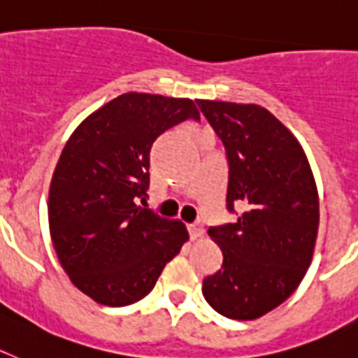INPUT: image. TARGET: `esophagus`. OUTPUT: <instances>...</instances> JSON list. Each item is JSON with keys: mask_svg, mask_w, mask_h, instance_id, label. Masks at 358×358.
Masks as SVG:
<instances>
[{"mask_svg": "<svg viewBox=\"0 0 358 358\" xmlns=\"http://www.w3.org/2000/svg\"><path fill=\"white\" fill-rule=\"evenodd\" d=\"M189 234H191V238H192V239L201 238V236L205 234L203 225H201L200 222H198V223H192V225H189Z\"/></svg>", "mask_w": 358, "mask_h": 358, "instance_id": "esophagus-1", "label": "esophagus"}]
</instances>
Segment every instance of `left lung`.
<instances>
[{
	"mask_svg": "<svg viewBox=\"0 0 358 358\" xmlns=\"http://www.w3.org/2000/svg\"><path fill=\"white\" fill-rule=\"evenodd\" d=\"M198 106L225 145L227 210L238 216L209 227L223 263L201 292L217 313L250 321L285 303L312 263L315 180L299 142L268 110L223 101Z\"/></svg>",
	"mask_w": 358,
	"mask_h": 358,
	"instance_id": "1",
	"label": "left lung"
}]
</instances>
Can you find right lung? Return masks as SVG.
<instances>
[{"instance_id":"obj_1","label":"right lung","mask_w":358,"mask_h":358,"mask_svg":"<svg viewBox=\"0 0 358 358\" xmlns=\"http://www.w3.org/2000/svg\"><path fill=\"white\" fill-rule=\"evenodd\" d=\"M189 119L200 120L191 99L124 93L64 145L50 183V236L70 281L93 301H141L189 239L182 222L138 205L155 141Z\"/></svg>"}]
</instances>
